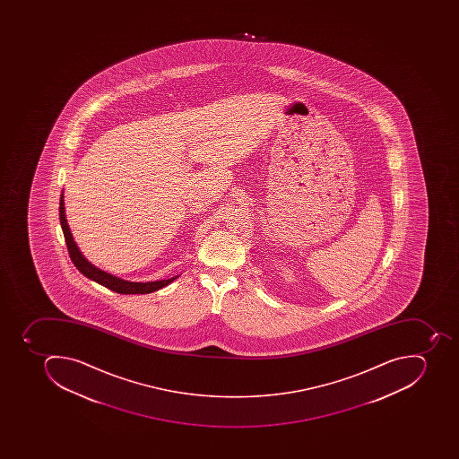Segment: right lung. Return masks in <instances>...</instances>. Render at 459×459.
I'll return each instance as SVG.
<instances>
[{
	"instance_id": "right-lung-1",
	"label": "right lung",
	"mask_w": 459,
	"mask_h": 459,
	"mask_svg": "<svg viewBox=\"0 0 459 459\" xmlns=\"http://www.w3.org/2000/svg\"><path fill=\"white\" fill-rule=\"evenodd\" d=\"M58 212H60L58 217H60V224H62L63 234H65V244H67V249H69V255L72 258L73 264L76 265L77 270L82 274L91 278V280L98 282V284L103 285L106 289L119 292V294H148V292L162 289L165 285L174 281L175 278L179 277V275H175V277L160 280V281L134 282L115 277V275L108 274L106 271H101L100 268L94 267L93 264L89 263L84 258L76 242L73 239L72 231H70L69 224H67V220H65V196H63V194L62 198H60Z\"/></svg>"
}]
</instances>
